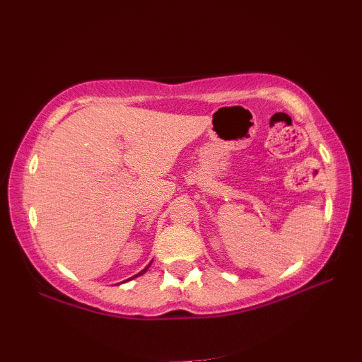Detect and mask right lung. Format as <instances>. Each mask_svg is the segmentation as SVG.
Wrapping results in <instances>:
<instances>
[{
    "mask_svg": "<svg viewBox=\"0 0 362 362\" xmlns=\"http://www.w3.org/2000/svg\"><path fill=\"white\" fill-rule=\"evenodd\" d=\"M149 266H151V263H149V264L146 266V268H145V269H141V271L139 272V274H135V276H132L131 279H135V277H139V276H141V274H145V272H146V269L149 268ZM131 279H127V281H131ZM124 282H126V281H124Z\"/></svg>",
    "mask_w": 362,
    "mask_h": 362,
    "instance_id": "right-lung-1",
    "label": "right lung"
}]
</instances>
